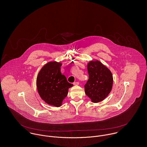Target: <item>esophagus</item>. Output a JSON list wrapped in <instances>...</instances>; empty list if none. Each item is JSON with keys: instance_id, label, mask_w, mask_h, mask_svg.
Wrapping results in <instances>:
<instances>
[{"instance_id": "obj_1", "label": "esophagus", "mask_w": 147, "mask_h": 147, "mask_svg": "<svg viewBox=\"0 0 147 147\" xmlns=\"http://www.w3.org/2000/svg\"><path fill=\"white\" fill-rule=\"evenodd\" d=\"M79 84H80L79 82H74L73 83V84H74V86H76V85H78Z\"/></svg>"}]
</instances>
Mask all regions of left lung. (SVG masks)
<instances>
[{
  "label": "left lung",
  "instance_id": "obj_1",
  "mask_svg": "<svg viewBox=\"0 0 147 147\" xmlns=\"http://www.w3.org/2000/svg\"><path fill=\"white\" fill-rule=\"evenodd\" d=\"M87 70L89 78L84 85L86 95L93 102L101 101L112 90V73L98 61H90L87 65Z\"/></svg>",
  "mask_w": 147,
  "mask_h": 147
}]
</instances>
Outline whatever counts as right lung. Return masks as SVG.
<instances>
[{
  "label": "right lung",
  "instance_id": "obj_1",
  "mask_svg": "<svg viewBox=\"0 0 147 147\" xmlns=\"http://www.w3.org/2000/svg\"><path fill=\"white\" fill-rule=\"evenodd\" d=\"M61 63L49 62L44 66L38 74L36 87L38 93L48 104L59 107L66 97L68 89L73 84L67 81L60 71Z\"/></svg>",
  "mask_w": 147,
  "mask_h": 147
}]
</instances>
